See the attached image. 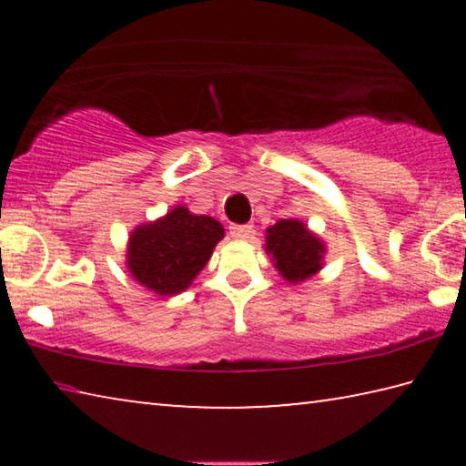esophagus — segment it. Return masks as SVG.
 <instances>
[{
    "mask_svg": "<svg viewBox=\"0 0 466 466\" xmlns=\"http://www.w3.org/2000/svg\"><path fill=\"white\" fill-rule=\"evenodd\" d=\"M230 234L236 240H248L252 236V226L248 224H234L230 226Z\"/></svg>",
    "mask_w": 466,
    "mask_h": 466,
    "instance_id": "esophagus-1",
    "label": "esophagus"
}]
</instances>
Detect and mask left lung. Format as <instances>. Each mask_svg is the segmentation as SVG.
<instances>
[{
  "mask_svg": "<svg viewBox=\"0 0 466 466\" xmlns=\"http://www.w3.org/2000/svg\"><path fill=\"white\" fill-rule=\"evenodd\" d=\"M265 250L288 283H302L325 265L327 244L302 219H279L265 230Z\"/></svg>",
  "mask_w": 466,
  "mask_h": 466,
  "instance_id": "left-lung-1",
  "label": "left lung"
}]
</instances>
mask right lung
Listing matches in <instances>:
<instances>
[{
    "instance_id": "add662e5",
    "label": "right lung",
    "mask_w": 466,
    "mask_h": 466,
    "mask_svg": "<svg viewBox=\"0 0 466 466\" xmlns=\"http://www.w3.org/2000/svg\"><path fill=\"white\" fill-rule=\"evenodd\" d=\"M222 238L224 226L216 218L197 216L177 205L167 216L136 226L125 265L139 286L170 298L191 286Z\"/></svg>"
}]
</instances>
